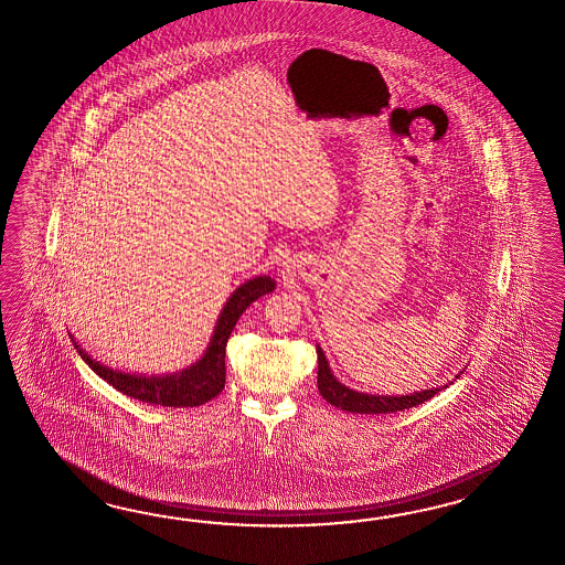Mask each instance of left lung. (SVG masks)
Masks as SVG:
<instances>
[{"instance_id": "left-lung-1", "label": "left lung", "mask_w": 565, "mask_h": 565, "mask_svg": "<svg viewBox=\"0 0 565 565\" xmlns=\"http://www.w3.org/2000/svg\"><path fill=\"white\" fill-rule=\"evenodd\" d=\"M459 376L461 375H457L455 379H459ZM450 383L452 381L440 385V387L414 391V393H405V395H373V393L350 390L333 376L330 362L326 359L321 347H318V390L321 397L328 404L335 405L344 412H352V414H393V412L409 409L414 405L428 402L430 397H435L438 391L447 390Z\"/></svg>"}]
</instances>
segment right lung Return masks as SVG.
Segmentation results:
<instances>
[{
    "mask_svg": "<svg viewBox=\"0 0 565 565\" xmlns=\"http://www.w3.org/2000/svg\"><path fill=\"white\" fill-rule=\"evenodd\" d=\"M276 289L275 278L268 275L254 276L233 290L227 303L223 305L218 313L217 323L209 347L203 356L192 362L186 369L163 375H139V373H125L116 371L113 366L102 364L98 359H92L79 342L73 338L72 342L79 356L86 361L87 366L110 383L115 390L135 397L146 404L163 405V407H194L211 402L225 387V347L232 335L233 328L242 313L249 305L264 295Z\"/></svg>",
    "mask_w": 565,
    "mask_h": 565,
    "instance_id": "right-lung-1",
    "label": "right lung"
}]
</instances>
